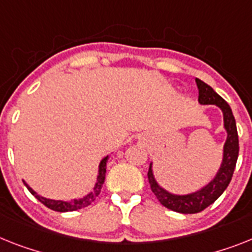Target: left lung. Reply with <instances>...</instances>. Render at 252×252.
Listing matches in <instances>:
<instances>
[{
  "label": "left lung",
  "mask_w": 252,
  "mask_h": 252,
  "mask_svg": "<svg viewBox=\"0 0 252 252\" xmlns=\"http://www.w3.org/2000/svg\"><path fill=\"white\" fill-rule=\"evenodd\" d=\"M196 84L198 88V102L201 105H215L223 113V126L224 130L227 133V139L223 146V158H221L220 166L215 173L214 178L209 183L188 193H173L166 191L165 188L158 185L152 170V161L149 169V182L151 186V191L155 193L160 204L164 205L169 210L182 213V214H194L200 213L211 205L220 194L225 191L229 185L232 175H233L236 162L238 158V134L236 120L230 106L221 98L210 86L196 78Z\"/></svg>",
  "instance_id": "8db88e82"
}]
</instances>
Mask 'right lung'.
<instances>
[{
    "label": "right lung",
    "instance_id": "1",
    "mask_svg": "<svg viewBox=\"0 0 252 252\" xmlns=\"http://www.w3.org/2000/svg\"><path fill=\"white\" fill-rule=\"evenodd\" d=\"M107 158H109V155L105 156L100 161V165H98V173H97V179L96 183H94V188H92V191L88 192L86 196L80 198H71V200H67V201H63V200H51V198H46L41 194H38L37 192L31 187V186L27 183L25 181L24 185L25 187L28 188L29 192H31L35 198H37L38 201H41L42 204L46 205L48 209L55 211H60V213H67V211H75L79 210V209H83L88 205H91L92 202L96 200V197L100 194L101 188H102L103 182H105V175H106V162Z\"/></svg>",
    "mask_w": 252,
    "mask_h": 252
}]
</instances>
